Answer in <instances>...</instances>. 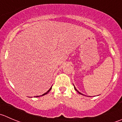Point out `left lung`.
<instances>
[{"label": "left lung", "mask_w": 122, "mask_h": 122, "mask_svg": "<svg viewBox=\"0 0 122 122\" xmlns=\"http://www.w3.org/2000/svg\"><path fill=\"white\" fill-rule=\"evenodd\" d=\"M74 89H75V90H76V91H77V92H78V93H79V94H81V95H83V94H81V93H80V92H79V91H77V89H76V87H74Z\"/></svg>", "instance_id": "obj_1"}]
</instances>
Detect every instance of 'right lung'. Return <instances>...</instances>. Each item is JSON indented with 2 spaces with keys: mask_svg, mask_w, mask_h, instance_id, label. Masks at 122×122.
Wrapping results in <instances>:
<instances>
[{
  "mask_svg": "<svg viewBox=\"0 0 122 122\" xmlns=\"http://www.w3.org/2000/svg\"><path fill=\"white\" fill-rule=\"evenodd\" d=\"M51 89H52V87H51V88H50V89H49V90H48V91H47L46 92V93H45V94H43V95H41V96H43V95H46V94H48V92H49V91H51ZM41 96H36V97H41Z\"/></svg>",
  "mask_w": 122,
  "mask_h": 122,
  "instance_id": "add662e5",
  "label": "right lung"
}]
</instances>
